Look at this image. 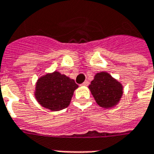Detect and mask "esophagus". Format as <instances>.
<instances>
[{"mask_svg":"<svg viewBox=\"0 0 154 154\" xmlns=\"http://www.w3.org/2000/svg\"><path fill=\"white\" fill-rule=\"evenodd\" d=\"M88 84H89V82L88 81V80H86V81H84V83L81 84V85H82V86H88Z\"/></svg>","mask_w":154,"mask_h":154,"instance_id":"34e87169","label":"esophagus"}]
</instances>
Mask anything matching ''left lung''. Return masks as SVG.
I'll return each mask as SVG.
<instances>
[{
	"label": "left lung",
	"instance_id": "left-lung-1",
	"mask_svg": "<svg viewBox=\"0 0 154 154\" xmlns=\"http://www.w3.org/2000/svg\"><path fill=\"white\" fill-rule=\"evenodd\" d=\"M88 88L97 103L104 108L116 105L122 95V85L106 72L97 74Z\"/></svg>",
	"mask_w": 154,
	"mask_h": 154
}]
</instances>
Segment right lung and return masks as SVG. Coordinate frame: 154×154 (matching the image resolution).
Masks as SVG:
<instances>
[{"label":"right lung","instance_id":"1","mask_svg":"<svg viewBox=\"0 0 154 154\" xmlns=\"http://www.w3.org/2000/svg\"><path fill=\"white\" fill-rule=\"evenodd\" d=\"M78 88L74 79L55 71L38 79L35 98L45 108L57 111L70 105L74 91Z\"/></svg>","mask_w":154,"mask_h":154}]
</instances>
